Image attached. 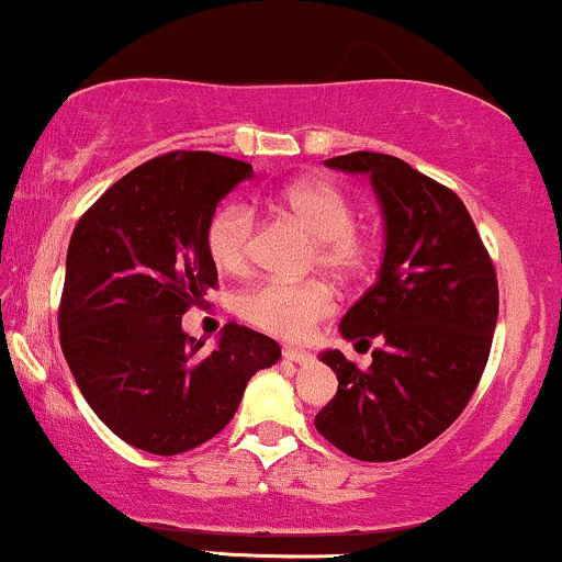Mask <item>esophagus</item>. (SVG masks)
Wrapping results in <instances>:
<instances>
[{"label": "esophagus", "mask_w": 562, "mask_h": 562, "mask_svg": "<svg viewBox=\"0 0 562 562\" xmlns=\"http://www.w3.org/2000/svg\"><path fill=\"white\" fill-rule=\"evenodd\" d=\"M283 358H286V361H292V363H307L313 356H311V352H305V350L286 348V350H283Z\"/></svg>", "instance_id": "1"}]
</instances>
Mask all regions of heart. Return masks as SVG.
I'll use <instances>...</instances> for the list:
<instances>
[{
	"label": "heart",
	"instance_id": "b5f03b06",
	"mask_svg": "<svg viewBox=\"0 0 562 562\" xmlns=\"http://www.w3.org/2000/svg\"><path fill=\"white\" fill-rule=\"evenodd\" d=\"M283 214L300 223L318 241V262L337 276H356L369 262L371 247L356 236V210L339 188L324 180H300L276 199ZM255 210L244 201H228L206 225V249L225 273H244L251 257ZM331 313L326 283L262 281L241 297V315L257 329L283 339H302Z\"/></svg>",
	"mask_w": 562,
	"mask_h": 562
}]
</instances>
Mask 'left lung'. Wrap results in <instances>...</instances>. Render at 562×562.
I'll list each match as a JSON object with an SVG mask.
<instances>
[{"label":"left lung","mask_w":562,"mask_h":562,"mask_svg":"<svg viewBox=\"0 0 562 562\" xmlns=\"http://www.w3.org/2000/svg\"><path fill=\"white\" fill-rule=\"evenodd\" d=\"M329 169L366 175L382 212L376 281L339 321V334L371 352L361 371L339 350L321 361L337 395L315 430L361 462H393L438 438L475 393L499 315L496 273L457 193L387 154L337 156Z\"/></svg>","instance_id":"obj_1"}]
</instances>
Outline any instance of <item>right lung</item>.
<instances>
[{"instance_id":"add662e5","label":"right lung","mask_w":562,"mask_h":562,"mask_svg":"<svg viewBox=\"0 0 562 562\" xmlns=\"http://www.w3.org/2000/svg\"><path fill=\"white\" fill-rule=\"evenodd\" d=\"M247 161L175 150L113 182L74 228L60 300V348L81 395L135 449L172 457L214 438L279 342L228 324L212 350L182 313L217 283L206 225Z\"/></svg>"}]
</instances>
